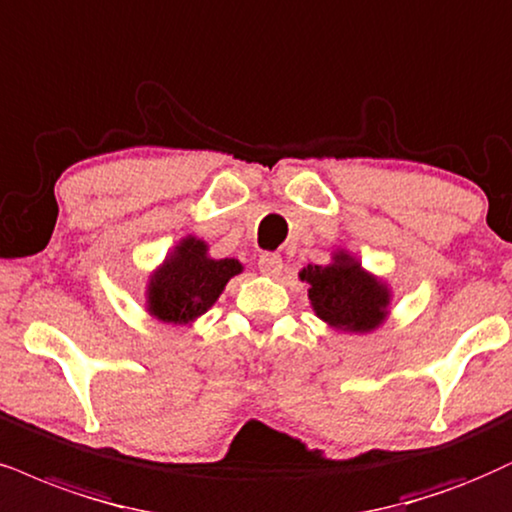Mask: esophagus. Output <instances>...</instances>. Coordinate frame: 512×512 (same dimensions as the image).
Wrapping results in <instances>:
<instances>
[{"label":"esophagus","instance_id":"34e87169","mask_svg":"<svg viewBox=\"0 0 512 512\" xmlns=\"http://www.w3.org/2000/svg\"><path fill=\"white\" fill-rule=\"evenodd\" d=\"M258 270H261L263 275H270V277L280 275L282 273V256L266 251V254H261V258H258Z\"/></svg>","mask_w":512,"mask_h":512}]
</instances>
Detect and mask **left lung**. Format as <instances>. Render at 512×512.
<instances>
[{"mask_svg": "<svg viewBox=\"0 0 512 512\" xmlns=\"http://www.w3.org/2000/svg\"><path fill=\"white\" fill-rule=\"evenodd\" d=\"M299 277L311 285L308 299L315 315L334 330L370 332L387 318L389 287L346 251H337L327 266H306Z\"/></svg>", "mask_w": 512, "mask_h": 512, "instance_id": "obj_1", "label": "left lung"}]
</instances>
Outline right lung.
I'll return each mask as SVG.
<instances>
[{
    "label": "right lung",
    "instance_id": "right-lung-1",
    "mask_svg": "<svg viewBox=\"0 0 512 512\" xmlns=\"http://www.w3.org/2000/svg\"><path fill=\"white\" fill-rule=\"evenodd\" d=\"M239 273L242 263L235 258H211L206 242L185 237L149 277L147 311L163 323L192 325Z\"/></svg>",
    "mask_w": 512,
    "mask_h": 512
}]
</instances>
